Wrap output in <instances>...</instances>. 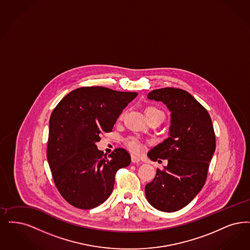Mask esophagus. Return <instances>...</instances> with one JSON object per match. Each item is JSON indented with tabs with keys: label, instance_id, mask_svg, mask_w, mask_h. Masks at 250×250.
I'll return each instance as SVG.
<instances>
[{
	"label": "esophagus",
	"instance_id": "1",
	"mask_svg": "<svg viewBox=\"0 0 250 250\" xmlns=\"http://www.w3.org/2000/svg\"><path fill=\"white\" fill-rule=\"evenodd\" d=\"M131 161H132V163H139L140 162V159L137 156V155H134V154H132L131 155Z\"/></svg>",
	"mask_w": 250,
	"mask_h": 250
}]
</instances>
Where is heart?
<instances>
[{"label":"heart","mask_w":250,"mask_h":250,"mask_svg":"<svg viewBox=\"0 0 250 250\" xmlns=\"http://www.w3.org/2000/svg\"><path fill=\"white\" fill-rule=\"evenodd\" d=\"M146 115H149L150 113H162L164 114L160 110H158L155 107H149L146 109ZM124 116V113L121 115V118ZM125 145L130 150L134 151V152H138L140 150V142L138 139L136 138H128L125 140Z\"/></svg>","instance_id":"1"}]
</instances>
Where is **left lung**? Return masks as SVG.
Here are the masks:
<instances>
[{
	"label": "left lung",
	"mask_w": 250,
	"mask_h": 250,
	"mask_svg": "<svg viewBox=\"0 0 250 250\" xmlns=\"http://www.w3.org/2000/svg\"><path fill=\"white\" fill-rule=\"evenodd\" d=\"M148 99L167 105L171 125L169 137L148 152L150 160L167 159L168 164L156 170L145 194L154 208L175 212L191 202L206 182L216 149L214 128L208 110L185 90H152Z\"/></svg>",
	"instance_id": "obj_1"
}]
</instances>
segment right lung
Here are the masks:
<instances>
[{"mask_svg": "<svg viewBox=\"0 0 250 250\" xmlns=\"http://www.w3.org/2000/svg\"><path fill=\"white\" fill-rule=\"evenodd\" d=\"M136 92L85 86L71 91L54 109L49 120L47 161L56 187L71 206L99 207L113 190L115 174L129 166L122 148L104 156L96 143L110 132Z\"/></svg>", "mask_w": 250, "mask_h": 250, "instance_id": "right-lung-1", "label": "right lung"}]
</instances>
